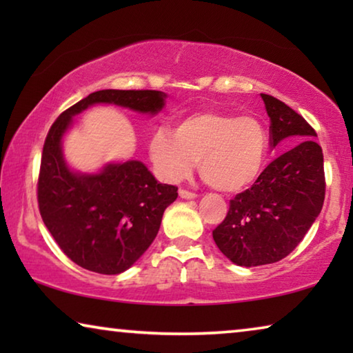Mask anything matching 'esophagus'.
<instances>
[{"label":"esophagus","instance_id":"esophagus-1","mask_svg":"<svg viewBox=\"0 0 353 353\" xmlns=\"http://www.w3.org/2000/svg\"><path fill=\"white\" fill-rule=\"evenodd\" d=\"M179 196H181L182 199H194V198H198V194L193 193V191H188V190H183V188L179 190Z\"/></svg>","mask_w":353,"mask_h":353}]
</instances>
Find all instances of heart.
Instances as JSON below:
<instances>
[{"instance_id": "obj_1", "label": "heart", "mask_w": 353, "mask_h": 353, "mask_svg": "<svg viewBox=\"0 0 353 353\" xmlns=\"http://www.w3.org/2000/svg\"><path fill=\"white\" fill-rule=\"evenodd\" d=\"M270 135L260 119L219 110L185 117L174 134L160 129L149 143V154L166 181L179 182L199 160L201 176L214 188L240 193L265 170Z\"/></svg>"}]
</instances>
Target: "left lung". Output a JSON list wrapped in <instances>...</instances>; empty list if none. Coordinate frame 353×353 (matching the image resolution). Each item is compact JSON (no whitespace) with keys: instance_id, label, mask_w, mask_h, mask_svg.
<instances>
[{"instance_id":"left-lung-1","label":"left lung","mask_w":353,"mask_h":353,"mask_svg":"<svg viewBox=\"0 0 353 353\" xmlns=\"http://www.w3.org/2000/svg\"><path fill=\"white\" fill-rule=\"evenodd\" d=\"M271 119V146L286 149L252 187L230 201L213 230L221 252L238 266L285 259L319 216L325 198L324 155L314 129L282 101L261 93Z\"/></svg>"}]
</instances>
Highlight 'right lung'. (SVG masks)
Masks as SVG:
<instances>
[{
	"instance_id": "1",
	"label": "right lung",
	"mask_w": 353,
	"mask_h": 353,
	"mask_svg": "<svg viewBox=\"0 0 353 353\" xmlns=\"http://www.w3.org/2000/svg\"><path fill=\"white\" fill-rule=\"evenodd\" d=\"M166 94L155 90H99L65 110L46 135L37 187L41 219L63 254L83 270L121 274L151 246L177 187L157 182L145 163H107L98 172L71 170L63 135L94 104L157 115Z\"/></svg>"
}]
</instances>
